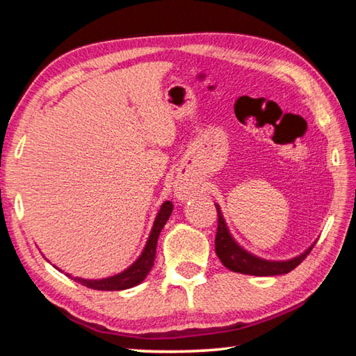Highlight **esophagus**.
Here are the masks:
<instances>
[{
	"mask_svg": "<svg viewBox=\"0 0 356 356\" xmlns=\"http://www.w3.org/2000/svg\"><path fill=\"white\" fill-rule=\"evenodd\" d=\"M176 195H177V197H180V200H186V197H188V195H190L188 186H186V185H177L176 186Z\"/></svg>",
	"mask_w": 356,
	"mask_h": 356,
	"instance_id": "obj_1",
	"label": "esophagus"
}]
</instances>
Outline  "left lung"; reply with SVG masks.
<instances>
[{
	"instance_id": "1",
	"label": "left lung",
	"mask_w": 356,
	"mask_h": 356,
	"mask_svg": "<svg viewBox=\"0 0 356 356\" xmlns=\"http://www.w3.org/2000/svg\"><path fill=\"white\" fill-rule=\"evenodd\" d=\"M216 206V212H218V227H216V237H215V252L220 257L226 268L232 270V272L243 273V275H254V276H275V275H286L305 261V257L309 254L311 250L314 248L312 243L308 250L301 252L300 256L289 259V261H267V259L257 257L246 251L243 246H240L234 237L229 232L227 225L222 213L220 210L218 204Z\"/></svg>"
}]
</instances>
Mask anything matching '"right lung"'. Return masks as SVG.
Here are the masks:
<instances>
[{
  "instance_id": "right-lung-1",
  "label": "right lung",
  "mask_w": 356,
  "mask_h": 356,
  "mask_svg": "<svg viewBox=\"0 0 356 356\" xmlns=\"http://www.w3.org/2000/svg\"><path fill=\"white\" fill-rule=\"evenodd\" d=\"M171 213H172V204L170 201H165L161 204L159 213H156L152 231L149 234L146 246H144L140 257H138L127 270H124V272L104 280H84V278H78V276H72L69 273L65 275L74 281L80 282L83 286H86L89 289H95V291H124V289L138 286L149 275L150 268L154 267L156 240H159L161 229H163V226L166 225V221L170 220Z\"/></svg>"
}]
</instances>
